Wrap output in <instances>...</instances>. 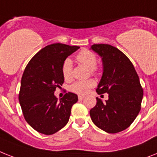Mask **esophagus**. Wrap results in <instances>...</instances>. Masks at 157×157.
I'll return each mask as SVG.
<instances>
[{
    "mask_svg": "<svg viewBox=\"0 0 157 157\" xmlns=\"http://www.w3.org/2000/svg\"><path fill=\"white\" fill-rule=\"evenodd\" d=\"M84 98H85V96H84V95H78V99H79V100L83 99Z\"/></svg>",
    "mask_w": 157,
    "mask_h": 157,
    "instance_id": "obj_1",
    "label": "esophagus"
}]
</instances>
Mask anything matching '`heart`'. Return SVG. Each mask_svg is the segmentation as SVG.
I'll return each instance as SVG.
<instances>
[{
    "label": "heart",
    "instance_id": "heart-1",
    "mask_svg": "<svg viewBox=\"0 0 157 157\" xmlns=\"http://www.w3.org/2000/svg\"><path fill=\"white\" fill-rule=\"evenodd\" d=\"M76 60L88 69L93 75H96L99 73L97 65V56L93 51L90 50H80L76 55ZM62 74L66 80H70L73 76V64L70 58H66L62 65ZM95 86V82L93 79L78 80L75 82L70 86V90L78 94H85L92 87Z\"/></svg>",
    "mask_w": 157,
    "mask_h": 157
}]
</instances>
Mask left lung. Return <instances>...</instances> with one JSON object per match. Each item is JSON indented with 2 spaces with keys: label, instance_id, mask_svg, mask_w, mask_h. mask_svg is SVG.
I'll list each match as a JSON object with an SVG mask.
<instances>
[{
  "label": "left lung",
  "instance_id": "left-lung-1",
  "mask_svg": "<svg viewBox=\"0 0 157 157\" xmlns=\"http://www.w3.org/2000/svg\"><path fill=\"white\" fill-rule=\"evenodd\" d=\"M91 49L102 57L103 73L96 92L108 93L103 102L90 111L93 123L108 133H117L130 126L141 109L143 88L130 59L119 49L107 44H94Z\"/></svg>",
  "mask_w": 157,
  "mask_h": 157
}]
</instances>
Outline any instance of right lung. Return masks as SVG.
Segmentation results:
<instances>
[{"instance_id":"1","label":"right lung","mask_w":157,"mask_h":157,"mask_svg":"<svg viewBox=\"0 0 157 157\" xmlns=\"http://www.w3.org/2000/svg\"><path fill=\"white\" fill-rule=\"evenodd\" d=\"M78 49L79 46L62 43L49 45L35 54L25 69L18 99L25 120L38 132L52 135L69 121L78 95L68 92L58 101L54 93L64 82L63 61Z\"/></svg>"}]
</instances>
